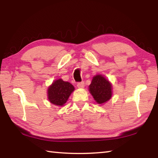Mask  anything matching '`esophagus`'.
<instances>
[{
    "label": "esophagus",
    "instance_id": "esophagus-1",
    "mask_svg": "<svg viewBox=\"0 0 158 158\" xmlns=\"http://www.w3.org/2000/svg\"><path fill=\"white\" fill-rule=\"evenodd\" d=\"M85 85V84L84 81H81V82H79L78 84H77V87L78 88H84Z\"/></svg>",
    "mask_w": 158,
    "mask_h": 158
}]
</instances>
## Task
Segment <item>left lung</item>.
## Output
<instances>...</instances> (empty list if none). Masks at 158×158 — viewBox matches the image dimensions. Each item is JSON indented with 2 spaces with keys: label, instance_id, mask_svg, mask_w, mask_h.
Wrapping results in <instances>:
<instances>
[{
  "label": "left lung",
  "instance_id": "left-lung-1",
  "mask_svg": "<svg viewBox=\"0 0 158 158\" xmlns=\"http://www.w3.org/2000/svg\"><path fill=\"white\" fill-rule=\"evenodd\" d=\"M89 91L98 104L105 103L112 95V85L105 77L101 74L93 77L89 85Z\"/></svg>",
  "mask_w": 158,
  "mask_h": 158
}]
</instances>
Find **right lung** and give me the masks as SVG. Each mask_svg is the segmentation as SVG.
<instances>
[{"mask_svg":"<svg viewBox=\"0 0 158 158\" xmlns=\"http://www.w3.org/2000/svg\"><path fill=\"white\" fill-rule=\"evenodd\" d=\"M74 90V87L70 83L61 79H57L48 88V99L53 105L62 106Z\"/></svg>","mask_w":158,"mask_h":158,"instance_id":"right-lung-1","label":"right lung"}]
</instances>
